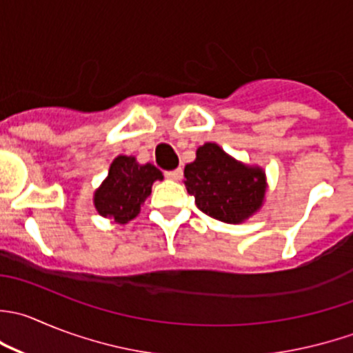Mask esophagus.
I'll list each match as a JSON object with an SVG mask.
<instances>
[{"instance_id":"34e87169","label":"esophagus","mask_w":353,"mask_h":353,"mask_svg":"<svg viewBox=\"0 0 353 353\" xmlns=\"http://www.w3.org/2000/svg\"><path fill=\"white\" fill-rule=\"evenodd\" d=\"M165 177L170 181H179L183 177V169H176V170H169L165 172Z\"/></svg>"}]
</instances>
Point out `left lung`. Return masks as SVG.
<instances>
[{"mask_svg": "<svg viewBox=\"0 0 353 353\" xmlns=\"http://www.w3.org/2000/svg\"><path fill=\"white\" fill-rule=\"evenodd\" d=\"M184 186L201 212L221 222L241 224L262 208L268 177L262 167L246 165L217 143H205L184 167Z\"/></svg>", "mask_w": 353, "mask_h": 353, "instance_id": "left-lung-1", "label": "left lung"}]
</instances>
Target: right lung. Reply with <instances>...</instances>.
<instances>
[{
	"label": "right lung",
	"instance_id": "1",
	"mask_svg": "<svg viewBox=\"0 0 353 353\" xmlns=\"http://www.w3.org/2000/svg\"><path fill=\"white\" fill-rule=\"evenodd\" d=\"M162 179L163 174L153 163H139L136 157L119 155L112 162L108 176L94 191V208L101 217L125 224L138 217L153 183Z\"/></svg>",
	"mask_w": 353,
	"mask_h": 353
}]
</instances>
